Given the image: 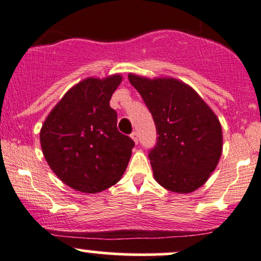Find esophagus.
<instances>
[{"instance_id": "34e87169", "label": "esophagus", "mask_w": 261, "mask_h": 261, "mask_svg": "<svg viewBox=\"0 0 261 261\" xmlns=\"http://www.w3.org/2000/svg\"><path fill=\"white\" fill-rule=\"evenodd\" d=\"M130 138H132V139H133V142L136 143V144H138V142H139V139H138V133H137V132H133V133L130 134Z\"/></svg>"}]
</instances>
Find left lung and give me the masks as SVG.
<instances>
[{
	"mask_svg": "<svg viewBox=\"0 0 261 261\" xmlns=\"http://www.w3.org/2000/svg\"><path fill=\"white\" fill-rule=\"evenodd\" d=\"M154 118L158 142L149 159L154 178L170 192L192 193L205 185L222 154L215 112L186 83L171 76L128 74Z\"/></svg>",
	"mask_w": 261,
	"mask_h": 261,
	"instance_id": "obj_1",
	"label": "left lung"
}]
</instances>
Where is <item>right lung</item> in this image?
<instances>
[{"instance_id":"add662e5","label":"right lung","mask_w":261,"mask_h":261,"mask_svg":"<svg viewBox=\"0 0 261 261\" xmlns=\"http://www.w3.org/2000/svg\"><path fill=\"white\" fill-rule=\"evenodd\" d=\"M121 74L83 79L63 95L40 130L45 160L64 185L95 194L123 176L134 142L117 129L110 107Z\"/></svg>"}]
</instances>
